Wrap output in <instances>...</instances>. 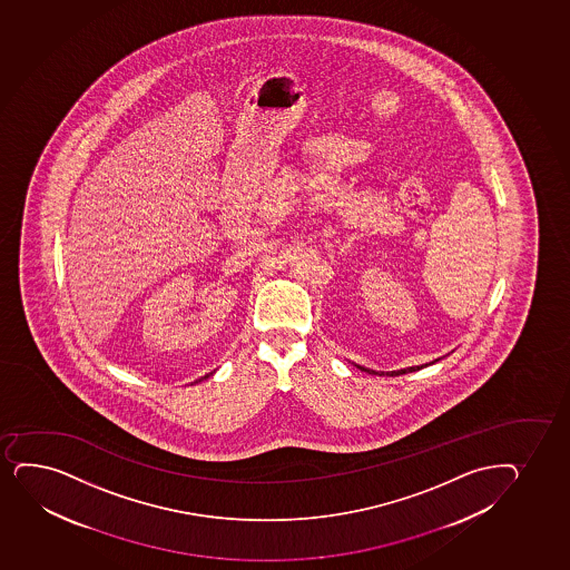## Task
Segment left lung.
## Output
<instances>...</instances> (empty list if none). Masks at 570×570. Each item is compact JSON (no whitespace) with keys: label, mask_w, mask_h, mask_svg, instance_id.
I'll list each match as a JSON object with an SVG mask.
<instances>
[{"label":"left lung","mask_w":570,"mask_h":570,"mask_svg":"<svg viewBox=\"0 0 570 570\" xmlns=\"http://www.w3.org/2000/svg\"><path fill=\"white\" fill-rule=\"evenodd\" d=\"M360 368L361 371H366V373L379 374L374 373V371H368L365 366H360ZM420 368H422V366H409V368H401V371H392V373L386 374H390V376H400V374L414 373V371H420ZM382 374L384 373H380V376H382Z\"/></svg>","instance_id":"8db88e82"}]
</instances>
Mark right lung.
Wrapping results in <instances>:
<instances>
[{"label":"right lung","mask_w":570,"mask_h":570,"mask_svg":"<svg viewBox=\"0 0 570 570\" xmlns=\"http://www.w3.org/2000/svg\"><path fill=\"white\" fill-rule=\"evenodd\" d=\"M205 379H207V376H205Z\"/></svg>","instance_id":"1"}]
</instances>
